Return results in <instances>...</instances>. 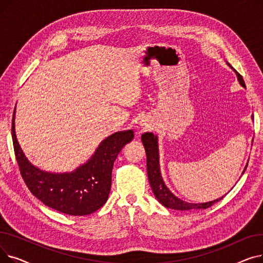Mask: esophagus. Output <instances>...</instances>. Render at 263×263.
Listing matches in <instances>:
<instances>
[{
  "mask_svg": "<svg viewBox=\"0 0 263 263\" xmlns=\"http://www.w3.org/2000/svg\"><path fill=\"white\" fill-rule=\"evenodd\" d=\"M142 126H144V128H146V124H142Z\"/></svg>",
  "mask_w": 263,
  "mask_h": 263,
  "instance_id": "esophagus-1",
  "label": "esophagus"
}]
</instances>
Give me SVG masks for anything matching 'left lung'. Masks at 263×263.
I'll use <instances>...</instances> for the list:
<instances>
[{
    "mask_svg": "<svg viewBox=\"0 0 263 263\" xmlns=\"http://www.w3.org/2000/svg\"><path fill=\"white\" fill-rule=\"evenodd\" d=\"M227 65L232 69V70L236 72L238 81L241 84L242 87H245V83L242 78V76L236 70V69L232 68V66L227 63ZM254 119V116H252ZM142 142L146 150V156H147V174H148V179H149V183L151 189H153L154 194L156 198L159 200L160 203H162L164 206L170 209L174 210H181V211H186V210H192V209H206L214 204L215 202L219 201L220 199H223V197L214 199L212 201L208 202H201V203H192V202H186L180 198H178L175 196L173 193L170 191V189L166 186V184L164 183L163 178L161 176L160 172V162H159V145H158V136L154 135V133H149L146 132L142 134ZM248 164V163H247ZM246 166L242 173L244 174Z\"/></svg>",
    "mask_w": 263,
    "mask_h": 263,
    "instance_id": "1",
    "label": "left lung"
}]
</instances>
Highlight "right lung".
I'll list each match as a JSON object with an SVG mask.
<instances>
[{
  "instance_id": "1",
  "label": "right lung",
  "mask_w": 263,
  "mask_h": 263,
  "mask_svg": "<svg viewBox=\"0 0 263 263\" xmlns=\"http://www.w3.org/2000/svg\"><path fill=\"white\" fill-rule=\"evenodd\" d=\"M13 109L11 135L19 170L32 194L50 208L62 213L82 216L93 213L106 202L112 185L114 162L123 146L134 137L133 130L107 136L91 158L70 173H50L27 160L18 143Z\"/></svg>"
}]
</instances>
